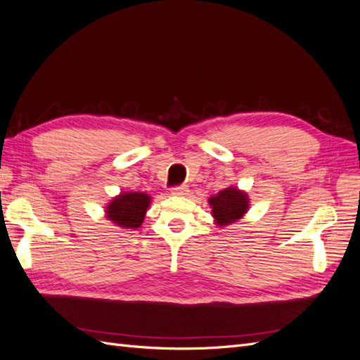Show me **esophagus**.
<instances>
[{"label": "esophagus", "mask_w": 360, "mask_h": 360, "mask_svg": "<svg viewBox=\"0 0 360 360\" xmlns=\"http://www.w3.org/2000/svg\"><path fill=\"white\" fill-rule=\"evenodd\" d=\"M188 193H190L188 186H179V187L172 188L173 196H188Z\"/></svg>", "instance_id": "esophagus-1"}]
</instances>
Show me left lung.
Returning <instances> with one entry per match:
<instances>
[{
	"label": "left lung",
	"mask_w": 360,
	"mask_h": 360,
	"mask_svg": "<svg viewBox=\"0 0 360 360\" xmlns=\"http://www.w3.org/2000/svg\"><path fill=\"white\" fill-rule=\"evenodd\" d=\"M211 214L217 226H228L238 221L249 210L248 193L238 190L237 187H228L220 190L215 196L210 198Z\"/></svg>",
	"instance_id": "obj_1"
}]
</instances>
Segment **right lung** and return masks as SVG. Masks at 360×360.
<instances>
[{
    "mask_svg": "<svg viewBox=\"0 0 360 360\" xmlns=\"http://www.w3.org/2000/svg\"><path fill=\"white\" fill-rule=\"evenodd\" d=\"M150 205V196L141 191H125L105 207V217L122 229H139Z\"/></svg>",
    "mask_w": 360,
    "mask_h": 360,
    "instance_id": "1",
    "label": "right lung"
}]
</instances>
